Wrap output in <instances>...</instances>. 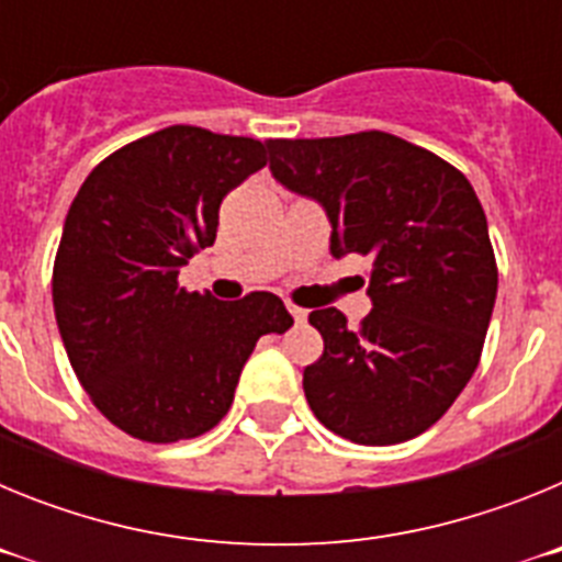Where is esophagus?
Here are the masks:
<instances>
[{"label": "esophagus", "instance_id": "34e87169", "mask_svg": "<svg viewBox=\"0 0 562 562\" xmlns=\"http://www.w3.org/2000/svg\"><path fill=\"white\" fill-rule=\"evenodd\" d=\"M286 310H290V315L295 317V324H304L306 310H301V306H295V304H286Z\"/></svg>", "mask_w": 562, "mask_h": 562}]
</instances>
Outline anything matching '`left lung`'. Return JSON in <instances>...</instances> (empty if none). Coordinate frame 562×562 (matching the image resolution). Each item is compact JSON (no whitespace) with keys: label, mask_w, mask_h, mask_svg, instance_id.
Masks as SVG:
<instances>
[{"label":"left lung","mask_w":562,"mask_h":562,"mask_svg":"<svg viewBox=\"0 0 562 562\" xmlns=\"http://www.w3.org/2000/svg\"><path fill=\"white\" fill-rule=\"evenodd\" d=\"M270 171L324 205L331 256L371 258L374 310L351 329L335 306L310 324L304 369L321 425L355 445H400L445 416L479 369L498 292L486 216L464 173L389 132L267 140Z\"/></svg>","instance_id":"left-lung-1"}]
</instances>
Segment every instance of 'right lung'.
I'll return each instance as SVG.
<instances>
[{"label": "right lung", "mask_w": 562, "mask_h": 562, "mask_svg": "<svg viewBox=\"0 0 562 562\" xmlns=\"http://www.w3.org/2000/svg\"><path fill=\"white\" fill-rule=\"evenodd\" d=\"M265 166L261 140L168 126L109 154L69 205L56 324L83 391L123 434L171 445L216 428L258 337L292 326L272 292L222 304L177 281L216 241L227 191Z\"/></svg>", "instance_id": "obj_1"}]
</instances>
